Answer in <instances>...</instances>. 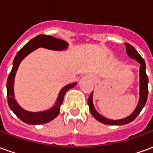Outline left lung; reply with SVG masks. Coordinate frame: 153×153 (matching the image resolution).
Wrapping results in <instances>:
<instances>
[{
  "label": "left lung",
  "instance_id": "left-lung-1",
  "mask_svg": "<svg viewBox=\"0 0 153 153\" xmlns=\"http://www.w3.org/2000/svg\"><path fill=\"white\" fill-rule=\"evenodd\" d=\"M125 47H126V52L128 54L129 57H131L133 59L138 61V63L140 64V70H139V77H140V97H139V102L136 109L132 113L131 115L126 117L125 119H121V120H109L105 117H103L102 115H99L97 112L96 110L94 109V106L93 105V92L90 94L88 99V104L89 106V111L91 114L93 115V117L97 120L98 121L106 125H126L132 122L134 120L138 114L141 112V111L143 108V106L146 104L147 99H148V77L146 74V65H145L144 60L142 58V56L139 55L137 51L135 50L134 47L131 46L130 44L125 43Z\"/></svg>",
  "mask_w": 153,
  "mask_h": 153
}]
</instances>
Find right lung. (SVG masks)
<instances>
[{
	"instance_id": "obj_1",
	"label": "right lung",
	"mask_w": 153,
	"mask_h": 153,
	"mask_svg": "<svg viewBox=\"0 0 153 153\" xmlns=\"http://www.w3.org/2000/svg\"><path fill=\"white\" fill-rule=\"evenodd\" d=\"M68 43L65 41L61 40L59 38H54L51 36L47 35H38L32 40L28 42L25 46L22 47V49L19 51L15 56L14 61H13V68L10 73L9 74L7 79V101L10 108L13 112L22 121L29 124V125H42L46 124L52 120L53 119L59 115L60 111V106L63 102L64 96L67 91L75 86L77 83H70L69 85L64 87L59 93V97L56 101V104L51 109L42 111V112H29L25 110L22 109L19 104L16 102L14 96V80L16 71L18 70V67L21 60L28 54L31 53L33 51L36 50L38 47H44L50 50L60 51L66 49Z\"/></svg>"
}]
</instances>
